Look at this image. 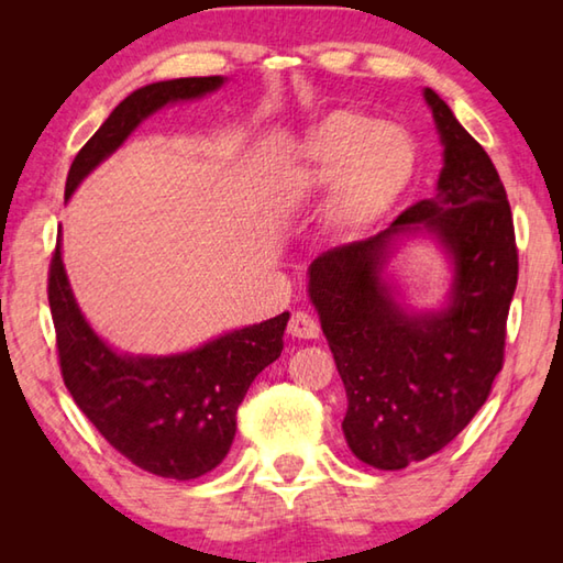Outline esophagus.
Wrapping results in <instances>:
<instances>
[{"instance_id": "obj_1", "label": "esophagus", "mask_w": 563, "mask_h": 563, "mask_svg": "<svg viewBox=\"0 0 563 563\" xmlns=\"http://www.w3.org/2000/svg\"><path fill=\"white\" fill-rule=\"evenodd\" d=\"M288 335L298 340H316L320 335L318 320L308 316V312H292V318L288 322Z\"/></svg>"}]
</instances>
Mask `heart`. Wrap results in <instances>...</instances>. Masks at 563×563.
Returning a JSON list of instances; mask_svg holds the SVG:
<instances>
[{
  "mask_svg": "<svg viewBox=\"0 0 563 563\" xmlns=\"http://www.w3.org/2000/svg\"><path fill=\"white\" fill-rule=\"evenodd\" d=\"M415 166V141L402 126L332 111L302 141L292 190L302 198L332 190L330 231L355 235L389 211L412 180Z\"/></svg>",
  "mask_w": 563,
  "mask_h": 563,
  "instance_id": "1",
  "label": "heart"
}]
</instances>
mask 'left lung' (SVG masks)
Wrapping results in <instances>:
<instances>
[{
	"instance_id": "obj_1",
	"label": "left lung",
	"mask_w": 563,
	"mask_h": 563,
	"mask_svg": "<svg viewBox=\"0 0 563 563\" xmlns=\"http://www.w3.org/2000/svg\"><path fill=\"white\" fill-rule=\"evenodd\" d=\"M424 101L444 148L434 196L308 268L310 300L347 393V446L360 462L389 472L440 452L487 402L519 275L497 168L432 89ZM417 232L432 236L453 268L434 311L399 303L384 275L396 243Z\"/></svg>"
}]
</instances>
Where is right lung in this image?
Returning a JSON list of instances; mask_svg holds the SVG:
<instances>
[{
  "instance_id": "right-lung-1",
  "label": "right lung",
  "mask_w": 563,
  "mask_h": 563,
  "mask_svg": "<svg viewBox=\"0 0 563 563\" xmlns=\"http://www.w3.org/2000/svg\"><path fill=\"white\" fill-rule=\"evenodd\" d=\"M223 76L156 81L129 93L93 133L69 168L71 194L101 161L123 146L151 113L178 101L203 99ZM49 308L64 385L113 450L166 479H196L225 460L235 412L247 387L280 357L290 312L231 330L176 355H129L113 350L84 318L66 278L62 235L49 265Z\"/></svg>"
}]
</instances>
